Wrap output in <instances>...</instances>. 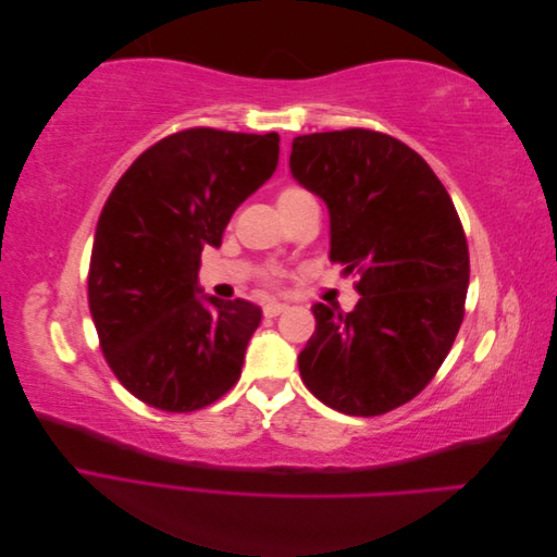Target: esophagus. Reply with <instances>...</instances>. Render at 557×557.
Returning a JSON list of instances; mask_svg holds the SVG:
<instances>
[{"label": "esophagus", "instance_id": "obj_1", "mask_svg": "<svg viewBox=\"0 0 557 557\" xmlns=\"http://www.w3.org/2000/svg\"><path fill=\"white\" fill-rule=\"evenodd\" d=\"M290 307L288 305H283V301H267V305L262 307V311H264V315L267 318H276V315H281V313H285L288 311Z\"/></svg>", "mask_w": 557, "mask_h": 557}]
</instances>
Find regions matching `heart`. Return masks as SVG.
<instances>
[{
  "instance_id": "1",
  "label": "heart",
  "mask_w": 557,
  "mask_h": 557,
  "mask_svg": "<svg viewBox=\"0 0 557 557\" xmlns=\"http://www.w3.org/2000/svg\"><path fill=\"white\" fill-rule=\"evenodd\" d=\"M311 197L309 193H305L301 188H285L281 195H278V207H288V205H295V201H301Z\"/></svg>"
}]
</instances>
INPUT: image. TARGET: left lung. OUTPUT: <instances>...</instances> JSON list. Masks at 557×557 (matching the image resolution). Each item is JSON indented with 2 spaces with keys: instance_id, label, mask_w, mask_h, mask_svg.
Instances as JSON below:
<instances>
[{
  "instance_id": "1",
  "label": "left lung",
  "mask_w": 557,
  "mask_h": 557,
  "mask_svg": "<svg viewBox=\"0 0 557 557\" xmlns=\"http://www.w3.org/2000/svg\"><path fill=\"white\" fill-rule=\"evenodd\" d=\"M293 178L325 201L330 258L358 274L350 313L315 305L299 352L309 391L348 416H379L432 381L458 336L469 250L458 211L416 150L372 129L301 134Z\"/></svg>"
}]
</instances>
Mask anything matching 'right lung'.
Returning a JSON list of instances; mask_svg holds the SVG:
<instances>
[{
  "label": "right lung",
  "instance_id": "obj_1",
  "mask_svg": "<svg viewBox=\"0 0 557 557\" xmlns=\"http://www.w3.org/2000/svg\"><path fill=\"white\" fill-rule=\"evenodd\" d=\"M278 134L195 127L150 146L97 221L88 301L102 352L148 407L188 413L239 381L262 309L201 295L199 262L272 178Z\"/></svg>",
  "mask_w": 557,
  "mask_h": 557
}]
</instances>
